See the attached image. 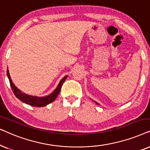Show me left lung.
Returning a JSON list of instances; mask_svg holds the SVG:
<instances>
[{
    "label": "left lung",
    "mask_w": 150,
    "mask_h": 150,
    "mask_svg": "<svg viewBox=\"0 0 150 150\" xmlns=\"http://www.w3.org/2000/svg\"><path fill=\"white\" fill-rule=\"evenodd\" d=\"M95 103H97V104H99V103H97V102H96V101H95Z\"/></svg>",
    "instance_id": "obj_1"
}]
</instances>
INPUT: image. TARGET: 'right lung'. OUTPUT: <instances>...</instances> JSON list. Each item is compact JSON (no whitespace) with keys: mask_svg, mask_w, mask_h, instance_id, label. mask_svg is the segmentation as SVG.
Listing matches in <instances>:
<instances>
[{"mask_svg":"<svg viewBox=\"0 0 150 150\" xmlns=\"http://www.w3.org/2000/svg\"><path fill=\"white\" fill-rule=\"evenodd\" d=\"M7 75L8 78H9L10 86H11L13 93L15 95L16 97L18 99H20V100L23 101V102L27 103L28 105L35 107H43L49 104V103H51V102H53V101L56 99L57 95H58L59 92H60L63 83L64 82L66 79H67L68 77L67 75H66L64 78L62 79L55 91L52 93L50 94L49 95L46 96V97H35V96L29 95L23 93V92H21L16 86L14 83H13L12 82V81H11L8 69L7 70Z\"/></svg>","mask_w":150,"mask_h":150,"instance_id":"1","label":"right lung"}]
</instances>
